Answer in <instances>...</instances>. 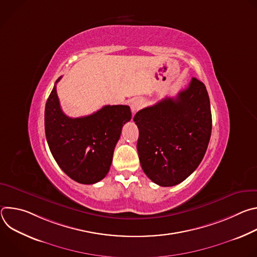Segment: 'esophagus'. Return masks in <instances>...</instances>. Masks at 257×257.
Instances as JSON below:
<instances>
[{"mask_svg": "<svg viewBox=\"0 0 257 257\" xmlns=\"http://www.w3.org/2000/svg\"><path fill=\"white\" fill-rule=\"evenodd\" d=\"M143 105V102L141 99H135L131 102V111L133 114H135L137 111H139V109L142 107Z\"/></svg>", "mask_w": 257, "mask_h": 257, "instance_id": "1", "label": "esophagus"}]
</instances>
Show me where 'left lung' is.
Here are the masks:
<instances>
[{
  "label": "left lung",
  "instance_id": "8db88e82",
  "mask_svg": "<svg viewBox=\"0 0 257 257\" xmlns=\"http://www.w3.org/2000/svg\"><path fill=\"white\" fill-rule=\"evenodd\" d=\"M133 121L143 172L160 186H175L196 170L207 150L211 112L205 85L192 78L175 98L140 109Z\"/></svg>",
  "mask_w": 257,
  "mask_h": 257
}]
</instances>
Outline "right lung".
Listing matches in <instances>:
<instances>
[{
    "mask_svg": "<svg viewBox=\"0 0 257 257\" xmlns=\"http://www.w3.org/2000/svg\"><path fill=\"white\" fill-rule=\"evenodd\" d=\"M47 100L45 130L50 151L59 167L81 184H94L108 173L122 127L131 120L128 105H104L80 118L66 116L56 84Z\"/></svg>",
    "mask_w": 257,
    "mask_h": 257,
    "instance_id": "add662e5",
    "label": "right lung"
}]
</instances>
